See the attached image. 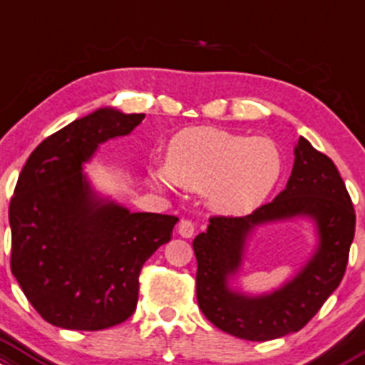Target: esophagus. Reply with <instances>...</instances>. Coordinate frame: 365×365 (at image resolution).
<instances>
[{"label":"esophagus","instance_id":"34e87169","mask_svg":"<svg viewBox=\"0 0 365 365\" xmlns=\"http://www.w3.org/2000/svg\"><path fill=\"white\" fill-rule=\"evenodd\" d=\"M194 232H195V227L190 220H182V222L178 223V234L182 235L183 239H190L192 235H194Z\"/></svg>","mask_w":365,"mask_h":365}]
</instances>
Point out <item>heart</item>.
<instances>
[{
    "instance_id": "obj_1",
    "label": "heart",
    "mask_w": 365,
    "mask_h": 365,
    "mask_svg": "<svg viewBox=\"0 0 365 365\" xmlns=\"http://www.w3.org/2000/svg\"><path fill=\"white\" fill-rule=\"evenodd\" d=\"M282 171V154L270 138L195 126L171 138L168 161L152 163L149 175L158 189L207 192L213 210L242 215L274 192Z\"/></svg>"
}]
</instances>
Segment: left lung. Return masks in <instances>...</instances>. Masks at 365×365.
<instances>
[{
  "mask_svg": "<svg viewBox=\"0 0 365 365\" xmlns=\"http://www.w3.org/2000/svg\"><path fill=\"white\" fill-rule=\"evenodd\" d=\"M298 217L314 223L318 244L294 277L262 295L232 287L255 230ZM354 235L355 211L338 168L299 137L293 171L274 201L242 218L215 216L207 230L192 242L197 258L199 308L218 329L250 341L299 331L341 282Z\"/></svg>",
  "mask_w": 365,
  "mask_h": 365,
  "instance_id": "left-lung-1",
  "label": "left lung"
}]
</instances>
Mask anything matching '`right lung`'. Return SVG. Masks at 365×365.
<instances>
[{"mask_svg": "<svg viewBox=\"0 0 365 365\" xmlns=\"http://www.w3.org/2000/svg\"><path fill=\"white\" fill-rule=\"evenodd\" d=\"M145 114L102 107L43 140L19 176L8 218L11 274L46 322L100 331L130 317L142 265L171 241L176 216L131 213L100 195L85 164Z\"/></svg>", "mask_w": 365, "mask_h": 365, "instance_id": "right-lung-1", "label": "right lung"}]
</instances>
